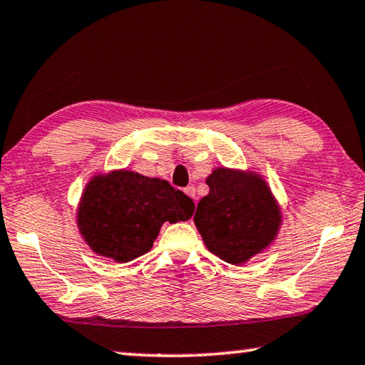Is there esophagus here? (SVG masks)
<instances>
[{
	"mask_svg": "<svg viewBox=\"0 0 365 365\" xmlns=\"http://www.w3.org/2000/svg\"><path fill=\"white\" fill-rule=\"evenodd\" d=\"M184 192H186L190 199L195 200V187L194 186H187L186 189H184Z\"/></svg>",
	"mask_w": 365,
	"mask_h": 365,
	"instance_id": "34e87169",
	"label": "esophagus"
}]
</instances>
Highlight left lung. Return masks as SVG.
<instances>
[{
    "instance_id": "left-lung-1",
    "label": "left lung",
    "mask_w": 365,
    "mask_h": 365,
    "mask_svg": "<svg viewBox=\"0 0 365 365\" xmlns=\"http://www.w3.org/2000/svg\"><path fill=\"white\" fill-rule=\"evenodd\" d=\"M205 182L210 190L199 200L194 223L210 253L240 266L274 243L282 212L264 178L222 166Z\"/></svg>"
}]
</instances>
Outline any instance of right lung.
<instances>
[{"mask_svg": "<svg viewBox=\"0 0 365 365\" xmlns=\"http://www.w3.org/2000/svg\"><path fill=\"white\" fill-rule=\"evenodd\" d=\"M192 214V199L165 179L114 170L89 179L76 225L98 256L128 262L148 253L165 222H184Z\"/></svg>", "mask_w": 365, "mask_h": 365, "instance_id": "add662e5", "label": "right lung"}]
</instances>
